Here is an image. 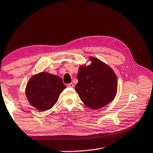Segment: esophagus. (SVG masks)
<instances>
[{"label":"esophagus","mask_w":153,"mask_h":153,"mask_svg":"<svg viewBox=\"0 0 153 153\" xmlns=\"http://www.w3.org/2000/svg\"><path fill=\"white\" fill-rule=\"evenodd\" d=\"M67 86H68V88H74V85L73 83H70V84H68L67 85Z\"/></svg>","instance_id":"34e87169"}]
</instances>
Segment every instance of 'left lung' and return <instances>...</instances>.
Listing matches in <instances>:
<instances>
[{"label": "left lung", "mask_w": 153, "mask_h": 153, "mask_svg": "<svg viewBox=\"0 0 153 153\" xmlns=\"http://www.w3.org/2000/svg\"><path fill=\"white\" fill-rule=\"evenodd\" d=\"M90 65H81L76 91L88 108L98 110L112 102L117 92V77L112 68L97 58L90 57Z\"/></svg>", "instance_id": "obj_1"}]
</instances>
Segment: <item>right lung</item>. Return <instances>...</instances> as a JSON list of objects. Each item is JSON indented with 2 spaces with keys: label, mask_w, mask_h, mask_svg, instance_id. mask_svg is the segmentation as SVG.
I'll return each instance as SVG.
<instances>
[{
  "label": "right lung",
  "mask_w": 153,
  "mask_h": 153,
  "mask_svg": "<svg viewBox=\"0 0 153 153\" xmlns=\"http://www.w3.org/2000/svg\"><path fill=\"white\" fill-rule=\"evenodd\" d=\"M65 88L61 77L43 71L30 77L25 94L32 106L40 111H45L53 106Z\"/></svg>",
  "instance_id": "obj_1"
}]
</instances>
